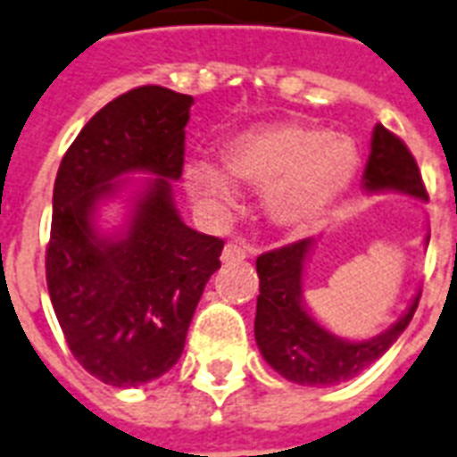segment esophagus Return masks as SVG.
Wrapping results in <instances>:
<instances>
[{"instance_id": "obj_1", "label": "esophagus", "mask_w": 457, "mask_h": 457, "mask_svg": "<svg viewBox=\"0 0 457 457\" xmlns=\"http://www.w3.org/2000/svg\"><path fill=\"white\" fill-rule=\"evenodd\" d=\"M247 254H250V253H247L243 245H238V243H226L224 253H221V260H224V262H240V260H245Z\"/></svg>"}]
</instances>
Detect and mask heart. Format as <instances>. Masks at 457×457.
<instances>
[{
	"instance_id": "obj_1",
	"label": "heart",
	"mask_w": 457,
	"mask_h": 457,
	"mask_svg": "<svg viewBox=\"0 0 457 457\" xmlns=\"http://www.w3.org/2000/svg\"><path fill=\"white\" fill-rule=\"evenodd\" d=\"M233 179L264 188V210L278 226L307 228L336 203L355 176L357 152L345 136L303 123H274L245 130L226 145ZM186 183L197 204L224 217L238 204L233 180L212 162H193Z\"/></svg>"
}]
</instances>
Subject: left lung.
Returning a JSON list of instances; mask_svg holds the SVG:
<instances>
[{"label": "left lung", "instance_id": "left-lung-1", "mask_svg": "<svg viewBox=\"0 0 457 457\" xmlns=\"http://www.w3.org/2000/svg\"><path fill=\"white\" fill-rule=\"evenodd\" d=\"M362 180L364 190L370 193L398 190L427 200L422 173L412 152L381 123L374 126L372 152ZM312 243V238L298 240L257 257L260 295L254 338L264 360L284 379L300 386H334L353 379L394 345L412 320L420 295L384 334L370 341H343L317 324L303 305V269Z\"/></svg>", "mask_w": 457, "mask_h": 457}]
</instances>
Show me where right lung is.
Instances as JSON below:
<instances>
[{
  "label": "right lung",
  "instance_id": "1",
  "mask_svg": "<svg viewBox=\"0 0 457 457\" xmlns=\"http://www.w3.org/2000/svg\"><path fill=\"white\" fill-rule=\"evenodd\" d=\"M190 95L143 85L85 123L56 171L45 271L56 320L83 370L109 386L157 379L179 362L224 240L193 231L173 207L171 180L186 154ZM147 170L129 228L94 231L100 199L123 172Z\"/></svg>",
  "mask_w": 457,
  "mask_h": 457
}]
</instances>
